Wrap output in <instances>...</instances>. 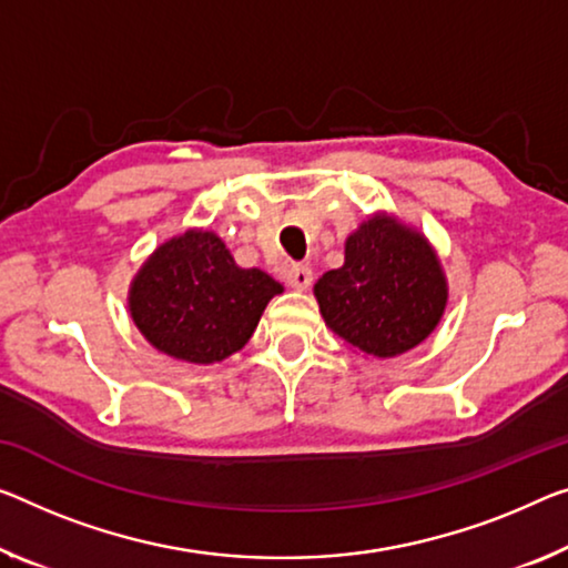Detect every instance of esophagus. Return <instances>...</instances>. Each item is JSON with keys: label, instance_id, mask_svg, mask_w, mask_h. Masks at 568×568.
Masks as SVG:
<instances>
[{"label": "esophagus", "instance_id": "obj_1", "mask_svg": "<svg viewBox=\"0 0 568 568\" xmlns=\"http://www.w3.org/2000/svg\"><path fill=\"white\" fill-rule=\"evenodd\" d=\"M286 284L292 286V290H307L312 284V268L307 264H292L286 268Z\"/></svg>", "mask_w": 568, "mask_h": 568}]
</instances>
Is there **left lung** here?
Returning <instances> with one entry per match:
<instances>
[{"label":"left lung","mask_w":568,"mask_h":568,"mask_svg":"<svg viewBox=\"0 0 568 568\" xmlns=\"http://www.w3.org/2000/svg\"><path fill=\"white\" fill-rule=\"evenodd\" d=\"M333 333L373 357H394L432 335L447 282L424 235L388 215L365 221L345 243V264L314 284Z\"/></svg>","instance_id":"8db88e82"}]
</instances>
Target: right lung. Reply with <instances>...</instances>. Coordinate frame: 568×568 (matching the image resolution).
I'll return each mask as SVG.
<instances>
[{
  "instance_id": "1",
  "label": "right lung",
  "mask_w": 568,
  "mask_h": 568,
  "mask_svg": "<svg viewBox=\"0 0 568 568\" xmlns=\"http://www.w3.org/2000/svg\"><path fill=\"white\" fill-rule=\"evenodd\" d=\"M282 284L241 268L211 231H187L154 251L129 292L136 327L156 351L217 363L248 343Z\"/></svg>"
}]
</instances>
